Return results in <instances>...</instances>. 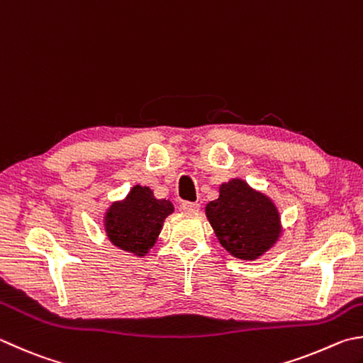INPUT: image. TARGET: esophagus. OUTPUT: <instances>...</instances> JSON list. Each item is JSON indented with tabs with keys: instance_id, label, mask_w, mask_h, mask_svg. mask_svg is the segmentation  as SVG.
Returning <instances> with one entry per match:
<instances>
[{
	"instance_id": "esophagus-1",
	"label": "esophagus",
	"mask_w": 363,
	"mask_h": 363,
	"mask_svg": "<svg viewBox=\"0 0 363 363\" xmlns=\"http://www.w3.org/2000/svg\"><path fill=\"white\" fill-rule=\"evenodd\" d=\"M199 207H201V203H197V202H189V201L182 202V208L184 211H197L199 210Z\"/></svg>"
}]
</instances>
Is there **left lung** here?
<instances>
[{"label":"left lung","instance_id":"left-lung-1","mask_svg":"<svg viewBox=\"0 0 363 363\" xmlns=\"http://www.w3.org/2000/svg\"><path fill=\"white\" fill-rule=\"evenodd\" d=\"M218 240L232 256L256 259L279 237V215L269 197L243 180L221 184L220 197L205 207Z\"/></svg>","mask_w":363,"mask_h":363}]
</instances>
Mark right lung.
<instances>
[{
	"label": "right lung",
	"mask_w": 363,
	"mask_h": 363,
	"mask_svg": "<svg viewBox=\"0 0 363 363\" xmlns=\"http://www.w3.org/2000/svg\"><path fill=\"white\" fill-rule=\"evenodd\" d=\"M174 211L166 199H156L147 186H134L123 202H115L106 213L108 240L120 250L145 256L156 243L162 223Z\"/></svg>",
	"instance_id": "add662e5"
}]
</instances>
